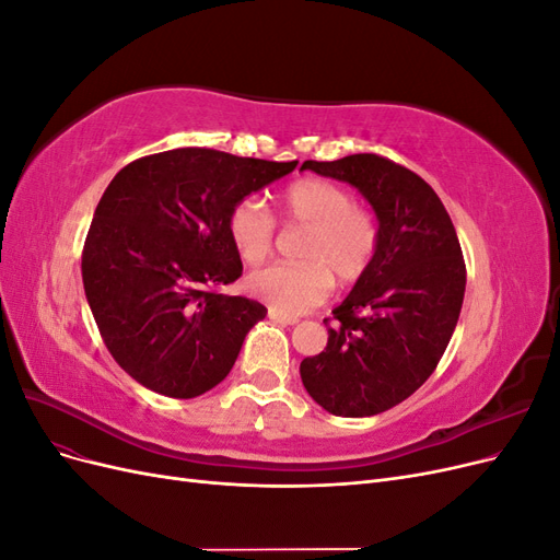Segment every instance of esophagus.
Here are the masks:
<instances>
[{
  "label": "esophagus",
  "instance_id": "obj_1",
  "mask_svg": "<svg viewBox=\"0 0 560 560\" xmlns=\"http://www.w3.org/2000/svg\"><path fill=\"white\" fill-rule=\"evenodd\" d=\"M268 317L273 322H280V325H296V322H299L294 315H284V313L273 311V308H268Z\"/></svg>",
  "mask_w": 560,
  "mask_h": 560
}]
</instances>
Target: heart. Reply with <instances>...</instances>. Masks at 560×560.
Here are the masks:
<instances>
[{"mask_svg":"<svg viewBox=\"0 0 560 560\" xmlns=\"http://www.w3.org/2000/svg\"><path fill=\"white\" fill-rule=\"evenodd\" d=\"M287 226L306 229L296 266H270L247 278V290L284 315H299L327 299L331 278L360 280L378 249V222L343 186L327 179H299L280 198ZM229 238L247 266L264 264L276 245V222L257 198L235 202L226 219Z\"/></svg>","mask_w":560,"mask_h":560,"instance_id":"obj_1","label":"heart"}]
</instances>
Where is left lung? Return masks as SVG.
Listing matches in <instances>:
<instances>
[{"label":"left lung","mask_w":560,"mask_h":560,"mask_svg":"<svg viewBox=\"0 0 560 560\" xmlns=\"http://www.w3.org/2000/svg\"><path fill=\"white\" fill-rule=\"evenodd\" d=\"M301 167L352 184L378 217L376 257L325 319L327 348L301 362V381L334 416H376L442 360L465 299L460 241L432 186L395 161L352 154Z\"/></svg>","instance_id":"1"}]
</instances>
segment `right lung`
Instances as JSON below:
<instances>
[{"label":"right lung","mask_w":560,"mask_h":560,"mask_svg":"<svg viewBox=\"0 0 560 560\" xmlns=\"http://www.w3.org/2000/svg\"><path fill=\"white\" fill-rule=\"evenodd\" d=\"M296 163L182 147L116 173L83 243L81 276L100 336L128 376L175 399L229 376L266 308L222 294L243 276L226 219Z\"/></svg>","instance_id":"1"}]
</instances>
